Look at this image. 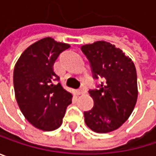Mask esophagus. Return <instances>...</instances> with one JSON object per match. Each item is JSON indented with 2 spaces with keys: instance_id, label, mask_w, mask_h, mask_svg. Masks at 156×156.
<instances>
[{
  "instance_id": "34e87169",
  "label": "esophagus",
  "mask_w": 156,
  "mask_h": 156,
  "mask_svg": "<svg viewBox=\"0 0 156 156\" xmlns=\"http://www.w3.org/2000/svg\"><path fill=\"white\" fill-rule=\"evenodd\" d=\"M87 92V89L85 88V87H81V88H79L77 90V94L78 95H82V94H85Z\"/></svg>"
}]
</instances>
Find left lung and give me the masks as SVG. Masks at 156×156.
I'll return each mask as SVG.
<instances>
[{"label":"left lung","instance_id":"1","mask_svg":"<svg viewBox=\"0 0 156 156\" xmlns=\"http://www.w3.org/2000/svg\"><path fill=\"white\" fill-rule=\"evenodd\" d=\"M93 78H103L98 89H90L91 110L84 112L86 125L96 133L119 128L130 116L137 100V76L134 62L115 45L96 41L81 47Z\"/></svg>","mask_w":156,"mask_h":156}]
</instances>
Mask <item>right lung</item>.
<instances>
[{
  "mask_svg": "<svg viewBox=\"0 0 156 156\" xmlns=\"http://www.w3.org/2000/svg\"><path fill=\"white\" fill-rule=\"evenodd\" d=\"M69 44L52 38L41 39L27 48L19 58L13 71V86L19 108L35 127L52 131L62 124L72 94L57 81L53 65Z\"/></svg>",
  "mask_w": 156,
  "mask_h": 156,
  "instance_id": "1",
  "label": "right lung"
}]
</instances>
